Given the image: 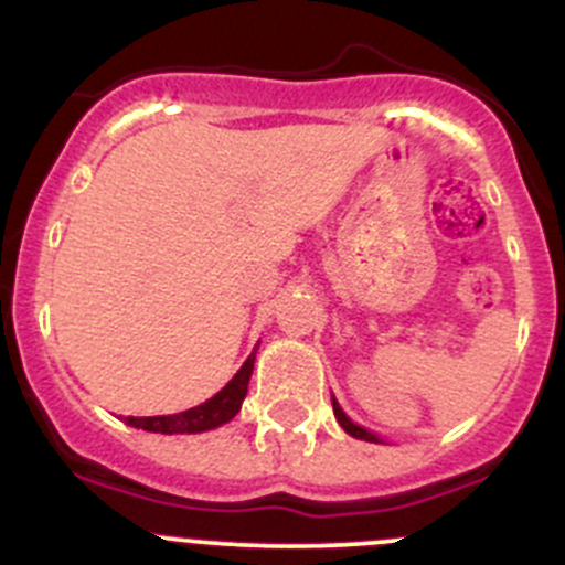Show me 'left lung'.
I'll return each mask as SVG.
<instances>
[{
	"mask_svg": "<svg viewBox=\"0 0 565 565\" xmlns=\"http://www.w3.org/2000/svg\"><path fill=\"white\" fill-rule=\"evenodd\" d=\"M331 403H333V416H337V422L344 428V434L355 436V439H364V441H377L375 434H370V430H366V428H361V425H355V422L350 419L348 414H344L342 405H339L337 399H331Z\"/></svg>",
	"mask_w": 565,
	"mask_h": 565,
	"instance_id": "obj_1",
	"label": "left lung"
}]
</instances>
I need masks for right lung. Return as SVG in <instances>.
I'll use <instances>...</instances> for the list:
<instances>
[{
  "label": "right lung",
  "mask_w": 565,
  "mask_h": 565,
  "mask_svg": "<svg viewBox=\"0 0 565 565\" xmlns=\"http://www.w3.org/2000/svg\"><path fill=\"white\" fill-rule=\"evenodd\" d=\"M256 350L245 359V364L239 366L237 375L215 394L206 403L195 405V408L182 411V414H168V416H126V425L140 430H149V434H204V430L221 428L228 419H234L243 405L245 394H248V381L250 372H254Z\"/></svg>",
  "instance_id": "add662e5"
}]
</instances>
